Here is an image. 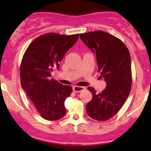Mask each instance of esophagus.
Wrapping results in <instances>:
<instances>
[{
	"mask_svg": "<svg viewBox=\"0 0 151 151\" xmlns=\"http://www.w3.org/2000/svg\"><path fill=\"white\" fill-rule=\"evenodd\" d=\"M85 88L84 87H82V86H74L73 88V90L76 93H79V92H81V91H83L84 90Z\"/></svg>",
	"mask_w": 151,
	"mask_h": 151,
	"instance_id": "1",
	"label": "esophagus"
}]
</instances>
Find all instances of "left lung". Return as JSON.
Wrapping results in <instances>:
<instances>
[{
  "label": "left lung",
  "mask_w": 151,
  "mask_h": 151,
  "mask_svg": "<svg viewBox=\"0 0 151 151\" xmlns=\"http://www.w3.org/2000/svg\"><path fill=\"white\" fill-rule=\"evenodd\" d=\"M80 37L96 53L98 71L107 83L102 92L97 93L93 88H88L92 93V99L86 105V112L96 120H107L120 110L131 90L129 51L123 41L105 31L81 33Z\"/></svg>",
  "instance_id": "8db88e82"
}]
</instances>
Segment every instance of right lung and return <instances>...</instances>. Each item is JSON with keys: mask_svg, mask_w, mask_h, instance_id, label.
<instances>
[{"mask_svg": "<svg viewBox=\"0 0 151 151\" xmlns=\"http://www.w3.org/2000/svg\"><path fill=\"white\" fill-rule=\"evenodd\" d=\"M79 34L48 33L39 36L26 49L20 65L21 84L42 118L58 120L66 114L65 99L72 87L51 79V71L76 43Z\"/></svg>", "mask_w": 151, "mask_h": 151, "instance_id": "right-lung-1", "label": "right lung"}]
</instances>
